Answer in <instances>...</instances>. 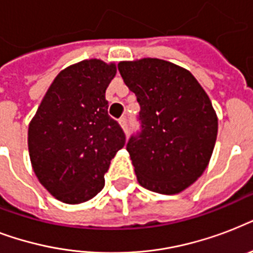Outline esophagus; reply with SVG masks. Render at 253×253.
<instances>
[{
	"label": "esophagus",
	"instance_id": "obj_1",
	"mask_svg": "<svg viewBox=\"0 0 253 253\" xmlns=\"http://www.w3.org/2000/svg\"><path fill=\"white\" fill-rule=\"evenodd\" d=\"M119 125H121V127L123 128V131H125V132H127V130H128V125H127L126 117H123V118L119 119Z\"/></svg>",
	"mask_w": 253,
	"mask_h": 253
}]
</instances>
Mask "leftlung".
<instances>
[{
	"label": "left lung",
	"mask_w": 253,
	"mask_h": 253,
	"mask_svg": "<svg viewBox=\"0 0 253 253\" xmlns=\"http://www.w3.org/2000/svg\"><path fill=\"white\" fill-rule=\"evenodd\" d=\"M118 69L140 105L142 131L127 143L138 182L160 194L182 192L208 168L215 146L211 101L188 69L169 61L144 57Z\"/></svg>",
	"instance_id": "1"
}]
</instances>
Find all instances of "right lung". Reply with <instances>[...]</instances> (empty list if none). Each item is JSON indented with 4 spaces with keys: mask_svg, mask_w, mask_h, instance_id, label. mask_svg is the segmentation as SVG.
Instances as JSON below:
<instances>
[{
    "mask_svg": "<svg viewBox=\"0 0 253 253\" xmlns=\"http://www.w3.org/2000/svg\"><path fill=\"white\" fill-rule=\"evenodd\" d=\"M114 63L79 61L49 85L29 125V154L38 180L56 200L83 204L105 186L111 159L126 136L107 114L105 91Z\"/></svg>",
    "mask_w": 253,
    "mask_h": 253,
    "instance_id": "1",
    "label": "right lung"
}]
</instances>
